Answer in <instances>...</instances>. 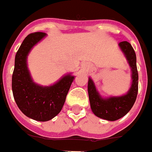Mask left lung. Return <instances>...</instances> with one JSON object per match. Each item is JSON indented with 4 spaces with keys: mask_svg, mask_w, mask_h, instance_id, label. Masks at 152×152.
Returning a JSON list of instances; mask_svg holds the SVG:
<instances>
[{
    "mask_svg": "<svg viewBox=\"0 0 152 152\" xmlns=\"http://www.w3.org/2000/svg\"><path fill=\"white\" fill-rule=\"evenodd\" d=\"M119 47L127 60L131 69V86L123 95L103 97L89 77L87 90L91 110L96 116L108 121H115L126 115L136 101L138 91V72L136 54L127 41L120 42Z\"/></svg>",
    "mask_w": 152,
    "mask_h": 152,
    "instance_id": "8db88e82",
    "label": "left lung"
}]
</instances>
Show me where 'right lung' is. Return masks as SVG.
<instances>
[{"mask_svg": "<svg viewBox=\"0 0 152 152\" xmlns=\"http://www.w3.org/2000/svg\"><path fill=\"white\" fill-rule=\"evenodd\" d=\"M47 33H31L25 38L16 53L12 75V92L18 108L25 115L34 120L45 122L61 112L75 76L72 72L61 76L50 86H42L33 81L28 69L29 52Z\"/></svg>", "mask_w": 152, "mask_h": 152, "instance_id": "obj_1", "label": "right lung"}]
</instances>
